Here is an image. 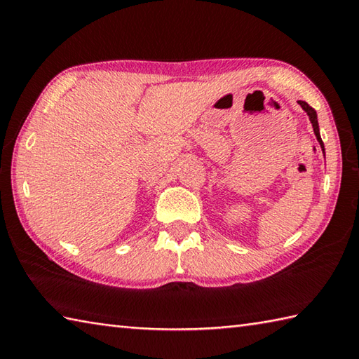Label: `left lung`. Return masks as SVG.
<instances>
[{
  "mask_svg": "<svg viewBox=\"0 0 359 359\" xmlns=\"http://www.w3.org/2000/svg\"><path fill=\"white\" fill-rule=\"evenodd\" d=\"M299 104L302 106V109L308 114V117H309V120H311V123H313V128H314V134H316V137H317V140H319L322 151L325 153V147H323V142H322L320 133H319V123H317V114H316V111H314L313 107H311V106L306 103V101H299Z\"/></svg>",
  "mask_w": 359,
  "mask_h": 359,
  "instance_id": "1",
  "label": "left lung"
}]
</instances>
